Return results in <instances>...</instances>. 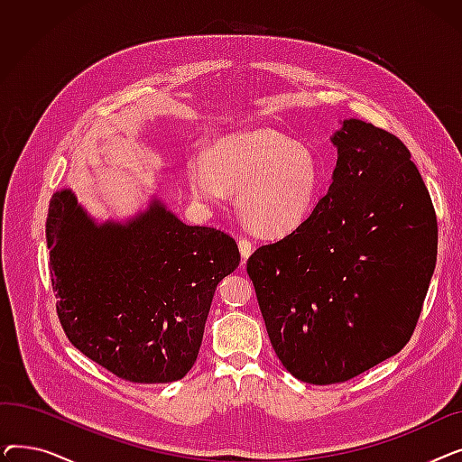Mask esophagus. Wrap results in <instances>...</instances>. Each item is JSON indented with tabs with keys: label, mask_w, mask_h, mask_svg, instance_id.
I'll return each mask as SVG.
<instances>
[{
	"label": "esophagus",
	"mask_w": 462,
	"mask_h": 462,
	"mask_svg": "<svg viewBox=\"0 0 462 462\" xmlns=\"http://www.w3.org/2000/svg\"><path fill=\"white\" fill-rule=\"evenodd\" d=\"M237 247H239L241 258H244V262H245L251 256V253H253V244H251L247 237H239L237 239Z\"/></svg>",
	"instance_id": "34e87169"
}]
</instances>
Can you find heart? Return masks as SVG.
<instances>
[{
	"label": "heart",
	"mask_w": 462,
	"mask_h": 462,
	"mask_svg": "<svg viewBox=\"0 0 462 462\" xmlns=\"http://www.w3.org/2000/svg\"><path fill=\"white\" fill-rule=\"evenodd\" d=\"M192 197L223 204L237 190V213L262 236H286L305 225L317 206L324 172L309 148L275 131L256 129L218 138L187 162Z\"/></svg>",
	"instance_id": "b5f03b06"
}]
</instances>
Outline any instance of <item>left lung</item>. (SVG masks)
<instances>
[{
  "instance_id": "obj_1",
  "label": "left lung",
  "mask_w": 462,
  "mask_h": 462,
  "mask_svg": "<svg viewBox=\"0 0 462 462\" xmlns=\"http://www.w3.org/2000/svg\"><path fill=\"white\" fill-rule=\"evenodd\" d=\"M333 143L326 197L305 225L247 260L277 357L317 385L346 382L406 346L439 247L430 194L395 134L346 119Z\"/></svg>"
}]
</instances>
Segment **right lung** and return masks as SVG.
<instances>
[{"instance_id": "1", "label": "right lung", "mask_w": 462, "mask_h": 462, "mask_svg": "<svg viewBox=\"0 0 462 462\" xmlns=\"http://www.w3.org/2000/svg\"><path fill=\"white\" fill-rule=\"evenodd\" d=\"M46 244L69 341L134 383L190 371L215 288L239 265L228 234L187 226L159 200L127 225H95L67 189L51 200Z\"/></svg>"}]
</instances>
